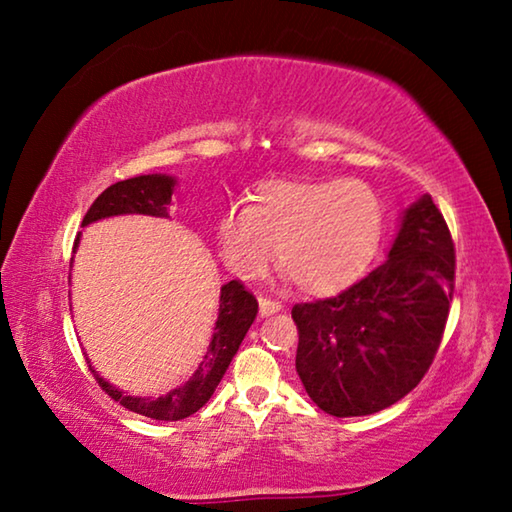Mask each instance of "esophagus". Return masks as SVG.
Here are the masks:
<instances>
[{
	"mask_svg": "<svg viewBox=\"0 0 512 512\" xmlns=\"http://www.w3.org/2000/svg\"><path fill=\"white\" fill-rule=\"evenodd\" d=\"M280 309H282L280 302L259 296V314H262V316H271V314H275V311H280Z\"/></svg>",
	"mask_w": 512,
	"mask_h": 512,
	"instance_id": "34e87169",
	"label": "esophagus"
}]
</instances>
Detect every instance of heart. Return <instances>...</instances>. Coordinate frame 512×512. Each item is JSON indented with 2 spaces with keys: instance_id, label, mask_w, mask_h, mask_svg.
I'll use <instances>...</instances> for the list:
<instances>
[{
  "instance_id": "b5f03b06",
  "label": "heart",
  "mask_w": 512,
  "mask_h": 512,
  "mask_svg": "<svg viewBox=\"0 0 512 512\" xmlns=\"http://www.w3.org/2000/svg\"><path fill=\"white\" fill-rule=\"evenodd\" d=\"M253 201L216 223L223 262L244 280L262 277L277 257L307 296H334L366 273L384 237V203L363 180H271Z\"/></svg>"
}]
</instances>
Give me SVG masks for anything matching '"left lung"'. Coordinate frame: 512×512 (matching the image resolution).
<instances>
[{
    "mask_svg": "<svg viewBox=\"0 0 512 512\" xmlns=\"http://www.w3.org/2000/svg\"><path fill=\"white\" fill-rule=\"evenodd\" d=\"M454 241L429 194L406 207L388 257L334 298L300 302L296 370L318 409L370 415L420 384L443 341Z\"/></svg>",
    "mask_w": 512,
    "mask_h": 512,
    "instance_id": "1",
    "label": "left lung"
}]
</instances>
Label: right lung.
<instances>
[{
    "label": "right lung",
    "instance_id": "1",
    "mask_svg": "<svg viewBox=\"0 0 512 512\" xmlns=\"http://www.w3.org/2000/svg\"><path fill=\"white\" fill-rule=\"evenodd\" d=\"M176 187V178L167 173H149V176H135L121 183L110 185L106 192L99 194L97 201L90 205L88 214L83 216V228L94 221L108 219L119 214H146V216H169L171 194ZM81 235L74 241L79 244ZM257 316V300L244 284L232 280L221 287L219 298V318H216L212 341L207 345V352L201 366L183 386L173 388L167 395L160 397H133L119 391L106 379L99 377V372L90 366L97 377L99 386L112 400L119 402L124 409L140 413L151 420H183L196 413L210 400L214 388L219 386L225 370H228L232 357H235L246 332L253 325ZM90 363V361H88Z\"/></svg>",
    "mask_w": 512,
    "mask_h": 512
}]
</instances>
